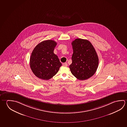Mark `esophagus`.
<instances>
[{
	"mask_svg": "<svg viewBox=\"0 0 127 127\" xmlns=\"http://www.w3.org/2000/svg\"><path fill=\"white\" fill-rule=\"evenodd\" d=\"M63 65L64 66H68V64H67L66 63H64L63 64Z\"/></svg>",
	"mask_w": 127,
	"mask_h": 127,
	"instance_id": "1",
	"label": "esophagus"
}]
</instances>
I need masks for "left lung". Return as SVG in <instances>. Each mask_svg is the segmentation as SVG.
Masks as SVG:
<instances>
[{"label": "left lung", "instance_id": "8db88e82", "mask_svg": "<svg viewBox=\"0 0 127 127\" xmlns=\"http://www.w3.org/2000/svg\"><path fill=\"white\" fill-rule=\"evenodd\" d=\"M73 54L69 65L71 73L78 79L85 80L95 73L98 67V58L91 43L87 40L77 38L71 43Z\"/></svg>", "mask_w": 127, "mask_h": 127}]
</instances>
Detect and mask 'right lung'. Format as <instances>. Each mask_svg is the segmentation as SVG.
Wrapping results in <instances>:
<instances>
[{"mask_svg":"<svg viewBox=\"0 0 127 127\" xmlns=\"http://www.w3.org/2000/svg\"><path fill=\"white\" fill-rule=\"evenodd\" d=\"M57 44L54 40H44L38 44L32 52L30 66L37 78L49 80L58 72L62 64L58 56L54 54Z\"/></svg>","mask_w":127,"mask_h":127,"instance_id":"obj_1","label":"right lung"}]
</instances>
